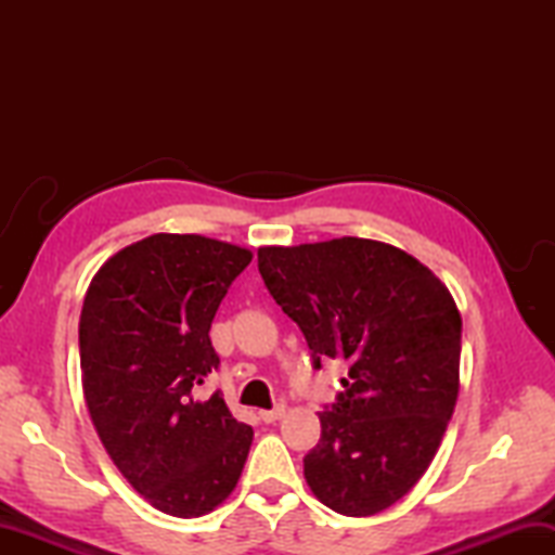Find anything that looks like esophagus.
I'll return each instance as SVG.
<instances>
[{
  "label": "esophagus",
  "mask_w": 555,
  "mask_h": 555,
  "mask_svg": "<svg viewBox=\"0 0 555 555\" xmlns=\"http://www.w3.org/2000/svg\"><path fill=\"white\" fill-rule=\"evenodd\" d=\"M284 412H286L284 405H276V408H271V410H259V420L267 422V424H274L276 420L284 417Z\"/></svg>",
  "instance_id": "obj_1"
}]
</instances>
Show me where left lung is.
<instances>
[{"instance_id": "left-lung-1", "label": "left lung", "mask_w": 555, "mask_h": 555, "mask_svg": "<svg viewBox=\"0 0 555 555\" xmlns=\"http://www.w3.org/2000/svg\"><path fill=\"white\" fill-rule=\"evenodd\" d=\"M257 267L312 367L350 364L302 460L312 493L348 517L391 508L427 473L453 415L463 332L453 296L400 247L352 235L259 247Z\"/></svg>"}]
</instances>
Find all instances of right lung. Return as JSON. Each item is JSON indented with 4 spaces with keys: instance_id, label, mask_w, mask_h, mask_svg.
Listing matches in <instances>:
<instances>
[{
    "instance_id": "add662e5",
    "label": "right lung",
    "mask_w": 555,
    "mask_h": 555,
    "mask_svg": "<svg viewBox=\"0 0 555 555\" xmlns=\"http://www.w3.org/2000/svg\"><path fill=\"white\" fill-rule=\"evenodd\" d=\"M245 247L195 233H155L109 257L82 300V393L102 446L152 508L215 511L238 485L253 427L221 393L193 386L219 370L209 328L250 264Z\"/></svg>"
}]
</instances>
